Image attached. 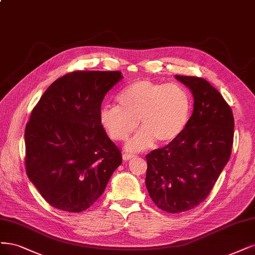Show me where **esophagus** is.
<instances>
[{
	"instance_id": "34e87169",
	"label": "esophagus",
	"mask_w": 255,
	"mask_h": 255,
	"mask_svg": "<svg viewBox=\"0 0 255 255\" xmlns=\"http://www.w3.org/2000/svg\"><path fill=\"white\" fill-rule=\"evenodd\" d=\"M135 155L133 154H128V153H125L124 155H122V158H124V160H129L130 158H134Z\"/></svg>"
}]
</instances>
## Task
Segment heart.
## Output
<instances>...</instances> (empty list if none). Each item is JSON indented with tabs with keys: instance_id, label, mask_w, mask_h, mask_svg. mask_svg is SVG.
<instances>
[{
	"instance_id": "b5f03b06",
	"label": "heart",
	"mask_w": 255,
	"mask_h": 255,
	"mask_svg": "<svg viewBox=\"0 0 255 255\" xmlns=\"http://www.w3.org/2000/svg\"><path fill=\"white\" fill-rule=\"evenodd\" d=\"M118 104H104L100 125L114 141H124L138 127L142 129L126 144L138 152L158 142L168 145L186 129L192 111L191 96L177 83H159L142 79L128 85L118 95Z\"/></svg>"
}]
</instances>
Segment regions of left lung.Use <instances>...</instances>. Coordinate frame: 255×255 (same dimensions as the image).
Instances as JSON below:
<instances>
[{"label":"left lung","mask_w":255,"mask_h":255,"mask_svg":"<svg viewBox=\"0 0 255 255\" xmlns=\"http://www.w3.org/2000/svg\"><path fill=\"white\" fill-rule=\"evenodd\" d=\"M175 78L188 86L194 108L181 136L171 144L146 155L145 186L155 205L180 213L207 198L229 161L234 118L229 104L207 80Z\"/></svg>","instance_id":"1"}]
</instances>
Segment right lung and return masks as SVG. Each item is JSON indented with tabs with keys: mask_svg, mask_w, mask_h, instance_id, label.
<instances>
[{
	"mask_svg": "<svg viewBox=\"0 0 255 255\" xmlns=\"http://www.w3.org/2000/svg\"><path fill=\"white\" fill-rule=\"evenodd\" d=\"M121 72L77 71L52 83L25 128L26 173L54 208L79 213L90 208L122 162L100 125L104 96Z\"/></svg>",
	"mask_w": 255,
	"mask_h": 255,
	"instance_id": "obj_1",
	"label": "right lung"
}]
</instances>
